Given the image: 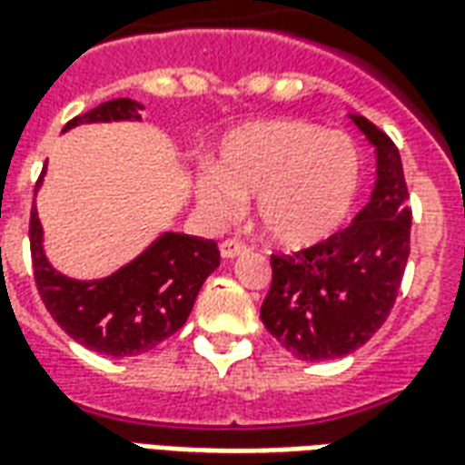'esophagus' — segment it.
<instances>
[{
	"mask_svg": "<svg viewBox=\"0 0 465 465\" xmlns=\"http://www.w3.org/2000/svg\"><path fill=\"white\" fill-rule=\"evenodd\" d=\"M219 252H222L223 259H236V256H242V253L246 252V246H243L242 242H236V239H226V242H222V246H219Z\"/></svg>",
	"mask_w": 465,
	"mask_h": 465,
	"instance_id": "1",
	"label": "esophagus"
}]
</instances>
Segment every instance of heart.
Instances as JSON below:
<instances>
[{
    "instance_id": "heart-1",
    "label": "heart",
    "mask_w": 465,
    "mask_h": 465,
    "mask_svg": "<svg viewBox=\"0 0 465 465\" xmlns=\"http://www.w3.org/2000/svg\"><path fill=\"white\" fill-rule=\"evenodd\" d=\"M361 186V153L349 134L306 119H256L226 134L216 169L196 176V202L213 222L253 196L262 232L283 249H309L341 229Z\"/></svg>"
}]
</instances>
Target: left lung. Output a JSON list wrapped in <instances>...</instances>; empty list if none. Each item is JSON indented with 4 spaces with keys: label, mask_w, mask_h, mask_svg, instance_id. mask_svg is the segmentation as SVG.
I'll use <instances>...</instances> for the list:
<instances>
[{
    "label": "left lung",
    "mask_w": 465,
    "mask_h": 465,
    "mask_svg": "<svg viewBox=\"0 0 465 465\" xmlns=\"http://www.w3.org/2000/svg\"><path fill=\"white\" fill-rule=\"evenodd\" d=\"M376 152L369 203L349 226L293 256H272L266 331L302 361L349 356L379 331L399 296L411 249L409 189L396 143L351 114Z\"/></svg>",
    "instance_id": "1"
}]
</instances>
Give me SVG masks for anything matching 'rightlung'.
Listing matches in <instances>:
<instances>
[{
	"mask_svg": "<svg viewBox=\"0 0 465 465\" xmlns=\"http://www.w3.org/2000/svg\"><path fill=\"white\" fill-rule=\"evenodd\" d=\"M143 106L134 99H112L74 116L79 124L139 122ZM46 172V169H45ZM45 172L36 182L42 186ZM35 189V193H36ZM35 282L46 312L76 343L104 356H139L182 329L206 276L219 266L212 239L163 232L136 259L104 279H72L56 272L45 253V232L36 206L29 219Z\"/></svg>",
	"mask_w": 465,
	"mask_h": 465,
	"instance_id": "add662e5",
	"label": "right lung"
}]
</instances>
